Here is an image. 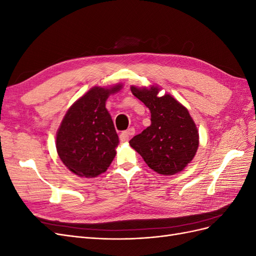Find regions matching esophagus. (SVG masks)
Returning a JSON list of instances; mask_svg holds the SVG:
<instances>
[{
  "label": "esophagus",
  "instance_id": "34e87169",
  "mask_svg": "<svg viewBox=\"0 0 256 256\" xmlns=\"http://www.w3.org/2000/svg\"><path fill=\"white\" fill-rule=\"evenodd\" d=\"M134 134V128H129L126 131H122V132L120 134V140L122 142H127L129 140V138Z\"/></svg>",
  "mask_w": 256,
  "mask_h": 256
}]
</instances>
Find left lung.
Wrapping results in <instances>:
<instances>
[{
  "label": "left lung",
  "instance_id": "8db88e82",
  "mask_svg": "<svg viewBox=\"0 0 256 256\" xmlns=\"http://www.w3.org/2000/svg\"><path fill=\"white\" fill-rule=\"evenodd\" d=\"M132 94L150 111V126L129 141L154 172L171 176L184 171L194 158L200 136L187 108L171 94L159 96L158 85L138 88Z\"/></svg>",
  "mask_w": 256,
  "mask_h": 256
}]
</instances>
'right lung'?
<instances>
[{
  "label": "right lung",
  "instance_id": "add662e5",
  "mask_svg": "<svg viewBox=\"0 0 256 256\" xmlns=\"http://www.w3.org/2000/svg\"><path fill=\"white\" fill-rule=\"evenodd\" d=\"M122 88L94 86L72 104L56 132V152L69 171L82 178L104 173L116 154L120 138L106 102Z\"/></svg>",
  "mask_w": 256,
  "mask_h": 256
}]
</instances>
